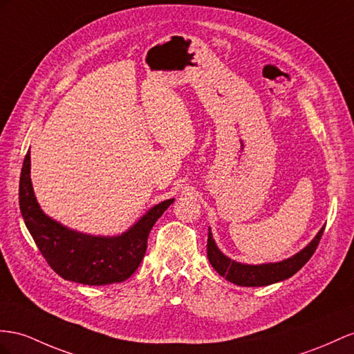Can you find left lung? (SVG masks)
I'll list each match as a JSON object with an SVG mask.
<instances>
[{"mask_svg": "<svg viewBox=\"0 0 354 354\" xmlns=\"http://www.w3.org/2000/svg\"><path fill=\"white\" fill-rule=\"evenodd\" d=\"M324 227H322V230L317 233V236L311 241L310 245L305 247L301 252H297L296 256L279 261V263H266V265H259V266L242 265V263H238V261L230 260L229 257H225L223 252L216 248L212 233L209 232L207 233V245H206L207 259H209V263L212 265V268L218 272L221 277H225V279L230 281L233 284L243 286V287L269 286L295 275L296 272L313 257L314 251L317 250V247H319L320 239L323 236Z\"/></svg>", "mask_w": 354, "mask_h": 354, "instance_id": "obj_1", "label": "left lung"}]
</instances>
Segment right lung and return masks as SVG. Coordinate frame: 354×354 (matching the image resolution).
<instances>
[{
  "label": "right lung",
  "mask_w": 354,
  "mask_h": 354,
  "mask_svg": "<svg viewBox=\"0 0 354 354\" xmlns=\"http://www.w3.org/2000/svg\"><path fill=\"white\" fill-rule=\"evenodd\" d=\"M30 160L28 151L21 171L19 206L26 227L49 266L64 279L88 286L122 283L130 278L147 252L152 225L175 198L151 207L121 236H89L70 230L43 214L32 192Z\"/></svg>",
  "instance_id": "obj_1"
}]
</instances>
